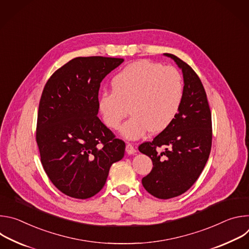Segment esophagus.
Here are the masks:
<instances>
[{
  "label": "esophagus",
  "mask_w": 249,
  "mask_h": 249,
  "mask_svg": "<svg viewBox=\"0 0 249 249\" xmlns=\"http://www.w3.org/2000/svg\"><path fill=\"white\" fill-rule=\"evenodd\" d=\"M126 153L128 155H134L136 153V149L132 144H127L126 145Z\"/></svg>",
  "instance_id": "obj_1"
}]
</instances>
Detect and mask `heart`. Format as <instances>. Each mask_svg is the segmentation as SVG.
<instances>
[{
	"label": "heart",
	"mask_w": 249,
	"mask_h": 249,
	"mask_svg": "<svg viewBox=\"0 0 249 249\" xmlns=\"http://www.w3.org/2000/svg\"><path fill=\"white\" fill-rule=\"evenodd\" d=\"M112 91L103 90L97 99V109L109 129L121 127L127 140L143 138L148 132L164 131L178 113L183 98V81L173 67L149 60H140L124 67L111 80Z\"/></svg>",
	"instance_id": "heart-1"
}]
</instances>
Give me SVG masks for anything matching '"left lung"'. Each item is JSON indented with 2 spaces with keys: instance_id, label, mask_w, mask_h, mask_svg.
Returning a JSON list of instances; mask_svg holds the SVG:
<instances>
[{
  "instance_id": "8db88e82",
  "label": "left lung",
  "mask_w": 249,
  "mask_h": 249,
  "mask_svg": "<svg viewBox=\"0 0 249 249\" xmlns=\"http://www.w3.org/2000/svg\"><path fill=\"white\" fill-rule=\"evenodd\" d=\"M183 75V98L172 123L152 142L139 146L151 158L152 171L142 179L144 188L159 199H170L186 192L198 179L212 147V116L204 87L193 69L172 54ZM163 146L160 153L157 148Z\"/></svg>"
}]
</instances>
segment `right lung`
Listing matches in <instances>:
<instances>
[{"label": "right lung", "mask_w": 249, "mask_h": 249, "mask_svg": "<svg viewBox=\"0 0 249 249\" xmlns=\"http://www.w3.org/2000/svg\"><path fill=\"white\" fill-rule=\"evenodd\" d=\"M124 62L120 58L77 57L58 69L39 102L36 142L41 163L64 194L88 199L104 186L125 143L97 117L100 83Z\"/></svg>", "instance_id": "right-lung-1"}]
</instances>
